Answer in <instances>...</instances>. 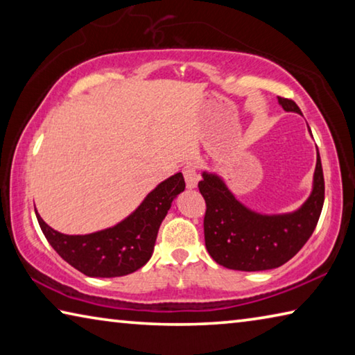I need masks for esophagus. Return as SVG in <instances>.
<instances>
[{
  "mask_svg": "<svg viewBox=\"0 0 355 355\" xmlns=\"http://www.w3.org/2000/svg\"><path fill=\"white\" fill-rule=\"evenodd\" d=\"M183 175H184V182H186V188L188 189H194L197 188V184H199V173L196 171V166L188 163L184 166L183 169Z\"/></svg>",
  "mask_w": 355,
  "mask_h": 355,
  "instance_id": "34e87169",
  "label": "esophagus"
}]
</instances>
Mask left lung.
<instances>
[{
    "instance_id": "obj_1",
    "label": "left lung",
    "mask_w": 355,
    "mask_h": 355,
    "mask_svg": "<svg viewBox=\"0 0 355 355\" xmlns=\"http://www.w3.org/2000/svg\"><path fill=\"white\" fill-rule=\"evenodd\" d=\"M286 112L300 114L293 100L277 97ZM200 194L207 202L203 219L208 254L220 266L235 271H266L279 268L309 241L324 205V175L316 156L313 186L309 199L297 209L263 214L239 202L216 172H202Z\"/></svg>"
}]
</instances>
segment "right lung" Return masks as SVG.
<instances>
[{
    "instance_id": "add662e5",
    "label": "right lung",
    "mask_w": 355,
    "mask_h": 355,
    "mask_svg": "<svg viewBox=\"0 0 355 355\" xmlns=\"http://www.w3.org/2000/svg\"><path fill=\"white\" fill-rule=\"evenodd\" d=\"M183 191L184 178L178 172L150 191L127 218L87 235H65L48 225L37 209L35 216L46 241L78 271L89 277H120L137 271L150 260L161 222Z\"/></svg>"
}]
</instances>
